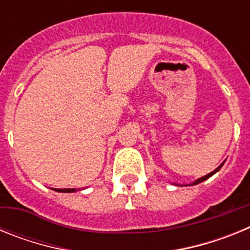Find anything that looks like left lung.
Here are the masks:
<instances>
[{"label":"left lung","mask_w":250,"mask_h":250,"mask_svg":"<svg viewBox=\"0 0 250 250\" xmlns=\"http://www.w3.org/2000/svg\"><path fill=\"white\" fill-rule=\"evenodd\" d=\"M223 164H224V163H223ZM223 164H222V165H220V167H216V169H215V170H214V171H211V173H209V174H208V175H205V176H203V178L198 179V180H196V182H195V183H193V184H191V185L199 184V183L204 182V180H207V179H209V178H210V176H211V175H214V174H215V173H216V171H218V170H219V169H220V167H223Z\"/></svg>","instance_id":"1"}]
</instances>
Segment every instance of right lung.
Segmentation results:
<instances>
[{
    "label": "right lung",
    "mask_w": 250,
    "mask_h": 250,
    "mask_svg": "<svg viewBox=\"0 0 250 250\" xmlns=\"http://www.w3.org/2000/svg\"><path fill=\"white\" fill-rule=\"evenodd\" d=\"M54 190L60 191V193H74L76 191V189H54Z\"/></svg>",
    "instance_id": "obj_1"
}]
</instances>
